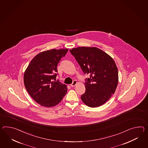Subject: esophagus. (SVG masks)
Here are the masks:
<instances>
[{"mask_svg": "<svg viewBox=\"0 0 148 148\" xmlns=\"http://www.w3.org/2000/svg\"><path fill=\"white\" fill-rule=\"evenodd\" d=\"M76 84H77V81L76 80H74L73 81L72 83L71 84V87H74Z\"/></svg>", "mask_w": 148, "mask_h": 148, "instance_id": "1", "label": "esophagus"}]
</instances>
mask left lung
I'll list each match as a JSON object with an SVG mask.
<instances>
[{
  "label": "left lung",
  "mask_w": 148,
  "mask_h": 148,
  "mask_svg": "<svg viewBox=\"0 0 148 148\" xmlns=\"http://www.w3.org/2000/svg\"><path fill=\"white\" fill-rule=\"evenodd\" d=\"M84 74L90 75L84 83L81 98L85 104L97 108L114 94L118 83V71L114 60L96 47H78L70 50Z\"/></svg>",
  "instance_id": "8db88e82"
}]
</instances>
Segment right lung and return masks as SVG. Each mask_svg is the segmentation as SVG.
Instances as JSON below:
<instances>
[{
    "label": "right lung",
    "instance_id": "add662e5",
    "mask_svg": "<svg viewBox=\"0 0 148 148\" xmlns=\"http://www.w3.org/2000/svg\"><path fill=\"white\" fill-rule=\"evenodd\" d=\"M69 49H52L36 55L24 74V84L30 96L44 107L58 104L67 91L66 86L59 80L57 65Z\"/></svg>",
    "mask_w": 148,
    "mask_h": 148
}]
</instances>
